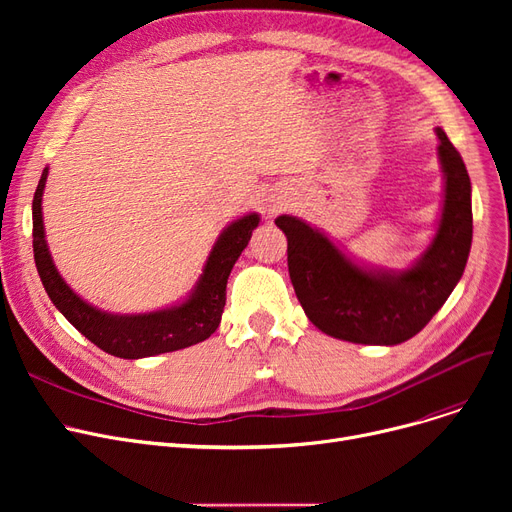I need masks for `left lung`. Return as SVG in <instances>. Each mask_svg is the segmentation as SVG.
Wrapping results in <instances>:
<instances>
[{
  "label": "left lung",
  "instance_id": "1",
  "mask_svg": "<svg viewBox=\"0 0 512 512\" xmlns=\"http://www.w3.org/2000/svg\"><path fill=\"white\" fill-rule=\"evenodd\" d=\"M444 174L440 222L429 247L407 270L367 267L294 215L276 226L288 238V274L311 324L357 344L394 346L419 334L459 284L471 251V180L461 153L436 128Z\"/></svg>",
  "mask_w": 512,
  "mask_h": 512
}]
</instances>
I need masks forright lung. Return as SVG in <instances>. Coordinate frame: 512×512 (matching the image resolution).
<instances>
[{
	"label": "right lung",
	"instance_id": "add662e5",
	"mask_svg": "<svg viewBox=\"0 0 512 512\" xmlns=\"http://www.w3.org/2000/svg\"><path fill=\"white\" fill-rule=\"evenodd\" d=\"M47 174L49 168L43 170L33 199L35 263L51 303L80 334L107 355L145 359L193 346L218 330L226 305L228 276L240 253L249 245L253 230L259 226V213L242 215L222 230L203 265V274L182 303L151 313H107L80 299L53 265L41 207Z\"/></svg>",
	"mask_w": 512,
	"mask_h": 512
}]
</instances>
